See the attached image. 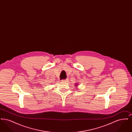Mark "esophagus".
Returning a JSON list of instances; mask_svg holds the SVG:
<instances>
[{
    "label": "esophagus",
    "mask_w": 132,
    "mask_h": 132,
    "mask_svg": "<svg viewBox=\"0 0 132 132\" xmlns=\"http://www.w3.org/2000/svg\"><path fill=\"white\" fill-rule=\"evenodd\" d=\"M62 81L63 82H67L68 81V80H67V79H65V80H62Z\"/></svg>",
    "instance_id": "34e87169"
}]
</instances>
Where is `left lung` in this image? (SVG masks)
Returning <instances> with one entry per match:
<instances>
[{
    "mask_svg": "<svg viewBox=\"0 0 132 132\" xmlns=\"http://www.w3.org/2000/svg\"><path fill=\"white\" fill-rule=\"evenodd\" d=\"M77 85H78V84H76V86H77Z\"/></svg>",
    "mask_w": 132,
    "mask_h": 132,
    "instance_id": "left-lung-1",
    "label": "left lung"
}]
</instances>
